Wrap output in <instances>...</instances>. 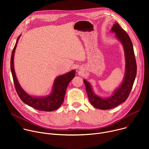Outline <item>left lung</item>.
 <instances>
[{
	"label": "left lung",
	"instance_id": "1",
	"mask_svg": "<svg viewBox=\"0 0 149 149\" xmlns=\"http://www.w3.org/2000/svg\"><path fill=\"white\" fill-rule=\"evenodd\" d=\"M110 32L115 33L116 39L120 42L124 49L125 64L122 82L111 96L102 97L97 95L91 84L87 80L84 79L90 103L95 108L101 110H109L124 102L130 93L137 74V64L133 46L129 36L117 22L113 24Z\"/></svg>",
	"mask_w": 149,
	"mask_h": 149
}]
</instances>
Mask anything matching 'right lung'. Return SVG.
<instances>
[{
  "mask_svg": "<svg viewBox=\"0 0 149 149\" xmlns=\"http://www.w3.org/2000/svg\"><path fill=\"white\" fill-rule=\"evenodd\" d=\"M20 36L21 35L18 36L16 40L10 59V69L16 91L20 100L31 107L40 111H54L59 108L63 103L67 87L71 81L74 78L75 71L72 70L65 74L58 76L54 80L52 90L48 95L45 96H33L29 95L20 86L14 68L15 49Z\"/></svg>",
  "mask_w": 149,
  "mask_h": 149,
  "instance_id": "1",
  "label": "right lung"
}]
</instances>
